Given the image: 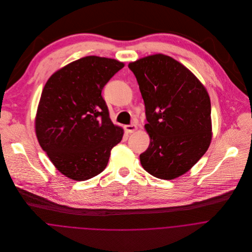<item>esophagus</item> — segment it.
Segmentation results:
<instances>
[{
  "label": "esophagus",
  "mask_w": 252,
  "mask_h": 252,
  "mask_svg": "<svg viewBox=\"0 0 252 252\" xmlns=\"http://www.w3.org/2000/svg\"><path fill=\"white\" fill-rule=\"evenodd\" d=\"M124 129H125V131H126L127 133H134V132L137 130V125H135V124L126 125V126L124 127Z\"/></svg>",
  "instance_id": "34e87169"
}]
</instances>
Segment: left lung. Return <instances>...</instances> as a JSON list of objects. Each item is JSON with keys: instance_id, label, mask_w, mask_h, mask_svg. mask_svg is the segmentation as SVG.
Instances as JSON below:
<instances>
[{"instance_id": "left-lung-1", "label": "left lung", "mask_w": 252, "mask_h": 252, "mask_svg": "<svg viewBox=\"0 0 252 252\" xmlns=\"http://www.w3.org/2000/svg\"><path fill=\"white\" fill-rule=\"evenodd\" d=\"M145 106L150 144L140 155L144 170L173 180L206 153L212 141L210 96L199 79L170 56L155 54L129 64Z\"/></svg>"}]
</instances>
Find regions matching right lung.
<instances>
[{
	"label": "right lung",
	"instance_id": "add662e5",
	"mask_svg": "<svg viewBox=\"0 0 252 252\" xmlns=\"http://www.w3.org/2000/svg\"><path fill=\"white\" fill-rule=\"evenodd\" d=\"M124 64L86 56L54 72L41 92L36 116L39 145L56 169L73 180L102 173L123 137L110 118L102 91Z\"/></svg>",
	"mask_w": 252,
	"mask_h": 252
}]
</instances>
